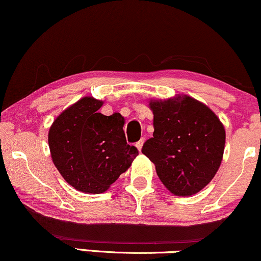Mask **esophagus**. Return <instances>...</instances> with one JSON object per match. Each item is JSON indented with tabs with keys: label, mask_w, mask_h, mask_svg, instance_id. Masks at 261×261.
Returning <instances> with one entry per match:
<instances>
[{
	"label": "esophagus",
	"mask_w": 261,
	"mask_h": 261,
	"mask_svg": "<svg viewBox=\"0 0 261 261\" xmlns=\"http://www.w3.org/2000/svg\"><path fill=\"white\" fill-rule=\"evenodd\" d=\"M144 141H145V139H144V138H141L140 140H139V141H137V143H135V146H137V148H138L139 151H141V147H143Z\"/></svg>",
	"instance_id": "esophagus-1"
}]
</instances>
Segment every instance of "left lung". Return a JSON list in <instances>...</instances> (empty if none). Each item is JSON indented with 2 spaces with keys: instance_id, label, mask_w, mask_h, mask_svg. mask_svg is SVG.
Returning a JSON list of instances; mask_svg holds the SVG:
<instances>
[{
  "instance_id": "left-lung-1",
  "label": "left lung",
  "mask_w": 261,
  "mask_h": 261,
  "mask_svg": "<svg viewBox=\"0 0 261 261\" xmlns=\"http://www.w3.org/2000/svg\"><path fill=\"white\" fill-rule=\"evenodd\" d=\"M153 138L141 152L153 162L158 177L171 193L200 192L221 165L225 130L219 118L194 98L175 97L150 103Z\"/></svg>"
}]
</instances>
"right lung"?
<instances>
[{
	"mask_svg": "<svg viewBox=\"0 0 261 261\" xmlns=\"http://www.w3.org/2000/svg\"><path fill=\"white\" fill-rule=\"evenodd\" d=\"M103 101L85 97L54 121L49 130L53 162L80 192H106L130 167L138 150L127 144L124 118L98 113Z\"/></svg>",
	"mask_w": 261,
	"mask_h": 261,
	"instance_id": "obj_1",
	"label": "right lung"
}]
</instances>
